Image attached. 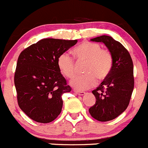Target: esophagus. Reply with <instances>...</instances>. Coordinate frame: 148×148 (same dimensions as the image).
I'll list each match as a JSON object with an SVG mask.
<instances>
[{"label": "esophagus", "instance_id": "34e87169", "mask_svg": "<svg viewBox=\"0 0 148 148\" xmlns=\"http://www.w3.org/2000/svg\"><path fill=\"white\" fill-rule=\"evenodd\" d=\"M74 91L76 94L80 95V96H83V95L86 94V93H85V92H83V91H78V90H75Z\"/></svg>", "mask_w": 148, "mask_h": 148}]
</instances>
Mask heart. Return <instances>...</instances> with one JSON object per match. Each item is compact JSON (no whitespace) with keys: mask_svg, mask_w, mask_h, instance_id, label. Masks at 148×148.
Returning <instances> with one entry per match:
<instances>
[{"mask_svg":"<svg viewBox=\"0 0 148 148\" xmlns=\"http://www.w3.org/2000/svg\"><path fill=\"white\" fill-rule=\"evenodd\" d=\"M73 52L78 61L87 62L84 70L87 74L75 76L71 80V85L76 90H88L96 84V77L102 80L110 73L113 65L112 55L108 49H101L99 44L82 42L74 48ZM58 66L61 73L68 78L75 74L74 60L67 52L58 57Z\"/></svg>","mask_w":148,"mask_h":148,"instance_id":"b5f03b06","label":"heart"}]
</instances>
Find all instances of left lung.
I'll return each mask as SVG.
<instances>
[{
    "instance_id": "1",
    "label": "left lung",
    "mask_w": 148,
    "mask_h": 148,
    "mask_svg": "<svg viewBox=\"0 0 148 148\" xmlns=\"http://www.w3.org/2000/svg\"><path fill=\"white\" fill-rule=\"evenodd\" d=\"M106 45L113 58V65L108 77L92 91L96 103L89 113L96 120L107 122L126 110L134 89L133 62L128 51L112 36L103 35L90 39Z\"/></svg>"
}]
</instances>
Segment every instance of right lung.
I'll list each match as a JSON object with an SVG mask.
<instances>
[{"mask_svg":"<svg viewBox=\"0 0 148 148\" xmlns=\"http://www.w3.org/2000/svg\"><path fill=\"white\" fill-rule=\"evenodd\" d=\"M77 41L47 38L21 52L14 75L20 109L32 119L49 123L60 114L62 95L71 91L58 66V58Z\"/></svg>","mask_w":148,"mask_h":148,"instance_id":"add662e5","label":"right lung"}]
</instances>
